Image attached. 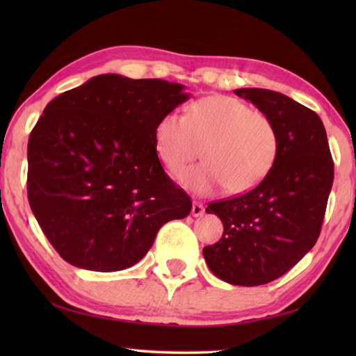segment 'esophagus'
<instances>
[{"instance_id":"obj_1","label":"esophagus","mask_w":356,"mask_h":356,"mask_svg":"<svg viewBox=\"0 0 356 356\" xmlns=\"http://www.w3.org/2000/svg\"><path fill=\"white\" fill-rule=\"evenodd\" d=\"M191 214H193L194 217H202L203 214H205V207H203V203H200V202H194V203H193Z\"/></svg>"}]
</instances>
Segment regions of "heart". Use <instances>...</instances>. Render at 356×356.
<instances>
[{
    "instance_id": "1",
    "label": "heart",
    "mask_w": 356,
    "mask_h": 356,
    "mask_svg": "<svg viewBox=\"0 0 356 356\" xmlns=\"http://www.w3.org/2000/svg\"><path fill=\"white\" fill-rule=\"evenodd\" d=\"M159 161L177 172L199 156L205 162L182 171L179 184L208 195L225 186L229 194L251 191L274 166L280 136L274 120L237 97L214 95L195 101L185 116L168 111L154 128Z\"/></svg>"
}]
</instances>
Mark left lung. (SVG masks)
Returning <instances> with one entry per match:
<instances>
[{
    "label": "left lung",
    "instance_id": "obj_1",
    "mask_svg": "<svg viewBox=\"0 0 356 356\" xmlns=\"http://www.w3.org/2000/svg\"><path fill=\"white\" fill-rule=\"evenodd\" d=\"M274 120L277 161L254 190L209 203L223 236L203 248L216 277L236 286H260L293 268L318 240L334 184L327 134L320 116L289 96L264 88H238Z\"/></svg>",
    "mask_w": 356,
    "mask_h": 356
}]
</instances>
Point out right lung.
I'll use <instances>...</instances> for the list:
<instances>
[{
    "label": "right lung",
    "instance_id": "1",
    "mask_svg": "<svg viewBox=\"0 0 356 356\" xmlns=\"http://www.w3.org/2000/svg\"><path fill=\"white\" fill-rule=\"evenodd\" d=\"M184 86L107 73L50 101L30 133L27 194L63 259L97 272L143 259L157 231L193 208L154 148L165 113L188 101Z\"/></svg>",
    "mask_w": 356,
    "mask_h": 356
}]
</instances>
